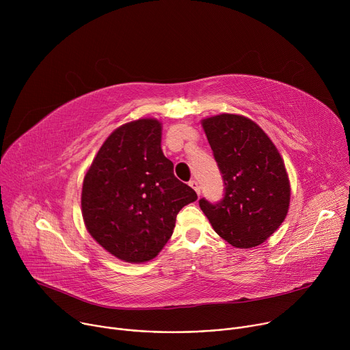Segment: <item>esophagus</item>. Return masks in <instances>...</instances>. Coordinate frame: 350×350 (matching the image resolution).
I'll return each instance as SVG.
<instances>
[{"mask_svg": "<svg viewBox=\"0 0 350 350\" xmlns=\"http://www.w3.org/2000/svg\"><path fill=\"white\" fill-rule=\"evenodd\" d=\"M188 184H189V187H191V188L198 193V196H199V193H201V187H199V184H198L195 180H191Z\"/></svg>", "mask_w": 350, "mask_h": 350, "instance_id": "34e87169", "label": "esophagus"}]
</instances>
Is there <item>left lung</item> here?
I'll use <instances>...</instances> for the list:
<instances>
[{
  "label": "left lung",
  "mask_w": 350,
  "mask_h": 350,
  "mask_svg": "<svg viewBox=\"0 0 350 350\" xmlns=\"http://www.w3.org/2000/svg\"><path fill=\"white\" fill-rule=\"evenodd\" d=\"M224 181V196L199 199L213 230L235 247L263 243L284 221L291 187L284 161L269 135L251 119L221 113L202 120Z\"/></svg>",
  "instance_id": "left-lung-1"
}]
</instances>
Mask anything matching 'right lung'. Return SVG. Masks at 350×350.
<instances>
[{
	"instance_id": "right-lung-1",
	"label": "right lung",
	"mask_w": 350,
	"mask_h": 350,
	"mask_svg": "<svg viewBox=\"0 0 350 350\" xmlns=\"http://www.w3.org/2000/svg\"><path fill=\"white\" fill-rule=\"evenodd\" d=\"M161 141L159 120L126 123L105 139L84 176L81 213L87 231L127 263L154 259L170 239L177 213L198 198L176 178Z\"/></svg>"
}]
</instances>
